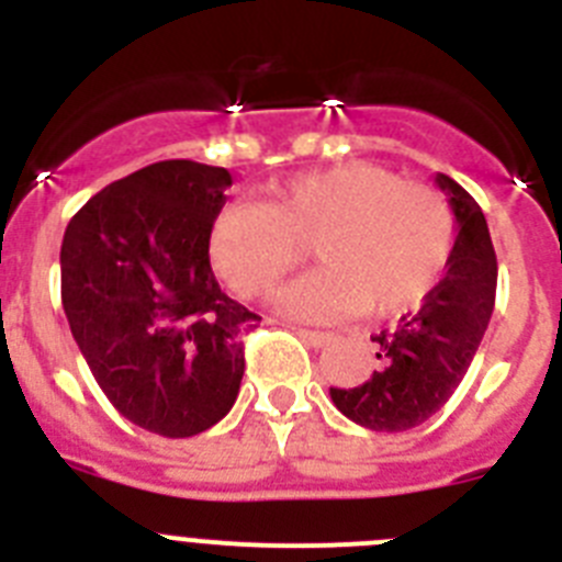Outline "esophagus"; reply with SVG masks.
<instances>
[{
    "label": "esophagus",
    "instance_id": "obj_1",
    "mask_svg": "<svg viewBox=\"0 0 562 562\" xmlns=\"http://www.w3.org/2000/svg\"><path fill=\"white\" fill-rule=\"evenodd\" d=\"M297 337L310 342V346H315V349H324V346H329V342L335 340V335H329V331H315V329H297Z\"/></svg>",
    "mask_w": 562,
    "mask_h": 562
}]
</instances>
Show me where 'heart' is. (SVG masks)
I'll list each match as a JSON object with an SVG mask.
<instances>
[{
  "label": "heart",
  "mask_w": 562,
  "mask_h": 562,
  "mask_svg": "<svg viewBox=\"0 0 562 562\" xmlns=\"http://www.w3.org/2000/svg\"><path fill=\"white\" fill-rule=\"evenodd\" d=\"M324 267L276 295L290 317L396 315L434 290L453 247L441 193L371 162H342L276 182L267 202L216 216L211 258L233 292L267 295L306 258Z\"/></svg>",
  "instance_id": "1"
}]
</instances>
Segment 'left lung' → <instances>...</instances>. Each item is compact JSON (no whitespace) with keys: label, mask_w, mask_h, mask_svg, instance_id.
Returning <instances> with one entry per match:
<instances>
[{"label":"left lung","mask_w":562,"mask_h":562,"mask_svg":"<svg viewBox=\"0 0 562 562\" xmlns=\"http://www.w3.org/2000/svg\"><path fill=\"white\" fill-rule=\"evenodd\" d=\"M456 216L448 272L416 312L374 335L376 371L357 389H329L342 416L369 430L400 434L428 422L453 396L493 317L498 261L479 202L436 173Z\"/></svg>","instance_id":"1"}]
</instances>
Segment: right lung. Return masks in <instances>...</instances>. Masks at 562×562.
Here are the masks:
<instances>
[{"mask_svg":"<svg viewBox=\"0 0 562 562\" xmlns=\"http://www.w3.org/2000/svg\"><path fill=\"white\" fill-rule=\"evenodd\" d=\"M227 168L162 160L98 191L69 220L61 304L89 371L128 422L186 439L225 419L261 317L222 292L211 231Z\"/></svg>","mask_w":562,"mask_h":562,"instance_id":"right-lung-1","label":"right lung"}]
</instances>
